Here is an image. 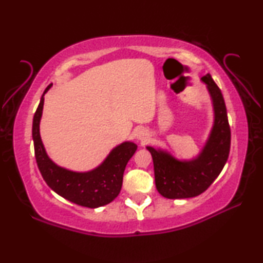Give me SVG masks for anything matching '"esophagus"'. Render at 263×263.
<instances>
[{"label": "esophagus", "instance_id": "1", "mask_svg": "<svg viewBox=\"0 0 263 263\" xmlns=\"http://www.w3.org/2000/svg\"><path fill=\"white\" fill-rule=\"evenodd\" d=\"M136 137H137V139H138V140H140V141H146V140H148L149 135H148V132L145 130V128H140V130H138V131H137V133H136Z\"/></svg>", "mask_w": 263, "mask_h": 263}]
</instances>
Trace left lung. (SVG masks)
<instances>
[{"label": "left lung", "mask_w": 263, "mask_h": 263, "mask_svg": "<svg viewBox=\"0 0 263 263\" xmlns=\"http://www.w3.org/2000/svg\"><path fill=\"white\" fill-rule=\"evenodd\" d=\"M213 102L215 122L210 137L197 158L176 160L161 149L147 146L154 163L155 185L166 198H190L204 193L212 184L228 161L231 128L224 97L210 74L202 78Z\"/></svg>", "instance_id": "obj_1"}]
</instances>
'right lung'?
Masks as SVG:
<instances>
[{
	"mask_svg": "<svg viewBox=\"0 0 263 263\" xmlns=\"http://www.w3.org/2000/svg\"><path fill=\"white\" fill-rule=\"evenodd\" d=\"M51 86L52 84L44 91L41 103L34 112L32 124L35 161L43 179L58 195L78 205L95 209L109 204L121 193L124 171L128 160L137 151V145L131 141L118 145L111 151L102 164L90 172L77 173L57 166L47 157L39 133L44 95Z\"/></svg>",
	"mask_w": 263,
	"mask_h": 263,
	"instance_id": "obj_1",
	"label": "right lung"
}]
</instances>
